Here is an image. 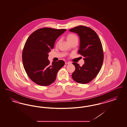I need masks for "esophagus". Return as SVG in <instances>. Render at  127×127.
Segmentation results:
<instances>
[{
    "mask_svg": "<svg viewBox=\"0 0 127 127\" xmlns=\"http://www.w3.org/2000/svg\"><path fill=\"white\" fill-rule=\"evenodd\" d=\"M65 64H66V65H67V64H70V62H65Z\"/></svg>",
    "mask_w": 127,
    "mask_h": 127,
    "instance_id": "1",
    "label": "esophagus"
}]
</instances>
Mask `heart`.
<instances>
[{"label":"heart","mask_w":127,"mask_h":127,"mask_svg":"<svg viewBox=\"0 0 127 127\" xmlns=\"http://www.w3.org/2000/svg\"><path fill=\"white\" fill-rule=\"evenodd\" d=\"M66 39H67V41L70 43L74 41H76V40L78 41V37L75 34H68L67 35ZM59 42H60V40L58 41L57 43V45H58L59 44Z\"/></svg>","instance_id":"obj_1"}]
</instances>
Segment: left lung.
I'll return each mask as SVG.
<instances>
[{
    "label": "left lung",
    "instance_id": "1",
    "mask_svg": "<svg viewBox=\"0 0 127 127\" xmlns=\"http://www.w3.org/2000/svg\"><path fill=\"white\" fill-rule=\"evenodd\" d=\"M78 34L80 38L79 54L84 57L85 64L80 66L73 62L75 70L73 80L80 84H87L94 79L99 72L104 60L102 46L96 32L89 27L79 26L69 30Z\"/></svg>",
    "mask_w": 127,
    "mask_h": 127
}]
</instances>
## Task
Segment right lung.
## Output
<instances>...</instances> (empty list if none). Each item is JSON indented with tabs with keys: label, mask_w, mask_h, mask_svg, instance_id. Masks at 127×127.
<instances>
[{
	"label": "right lung",
	"mask_w": 127,
	"mask_h": 127,
	"mask_svg": "<svg viewBox=\"0 0 127 127\" xmlns=\"http://www.w3.org/2000/svg\"><path fill=\"white\" fill-rule=\"evenodd\" d=\"M66 30L39 29L33 32L25 43L22 52L23 66L29 77L36 84L47 86L53 83L58 71L65 65L62 60L50 65L48 58L56 40Z\"/></svg>",
	"instance_id": "add662e5"
}]
</instances>
